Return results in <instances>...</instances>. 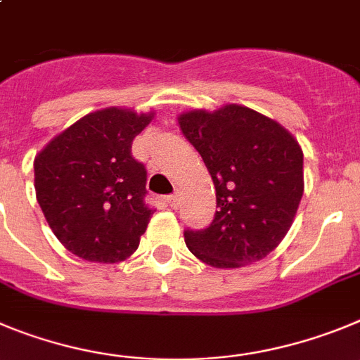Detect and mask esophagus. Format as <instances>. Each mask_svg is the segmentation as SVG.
<instances>
[{
  "instance_id": "1",
  "label": "esophagus",
  "mask_w": 360,
  "mask_h": 360,
  "mask_svg": "<svg viewBox=\"0 0 360 360\" xmlns=\"http://www.w3.org/2000/svg\"><path fill=\"white\" fill-rule=\"evenodd\" d=\"M167 200H168V204H170V208L177 210V208H179V200H181L179 192L174 193V195H168V197H167Z\"/></svg>"
}]
</instances>
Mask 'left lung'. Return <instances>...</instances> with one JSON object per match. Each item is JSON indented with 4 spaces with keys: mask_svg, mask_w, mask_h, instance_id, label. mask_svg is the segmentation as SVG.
<instances>
[{
    "mask_svg": "<svg viewBox=\"0 0 360 360\" xmlns=\"http://www.w3.org/2000/svg\"><path fill=\"white\" fill-rule=\"evenodd\" d=\"M183 136L208 168L217 192L215 219L184 231L188 249L217 269L265 258L290 229L303 197V150L276 120L226 103L177 116Z\"/></svg>",
    "mask_w": 360,
    "mask_h": 360,
    "instance_id": "8db88e82",
    "label": "left lung"
}]
</instances>
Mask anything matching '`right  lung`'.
I'll use <instances>...</instances> for the list:
<instances>
[{
  "label": "right lung",
  "mask_w": 360,
  "mask_h": 360,
  "mask_svg": "<svg viewBox=\"0 0 360 360\" xmlns=\"http://www.w3.org/2000/svg\"><path fill=\"white\" fill-rule=\"evenodd\" d=\"M154 112L105 108L57 134L34 160L35 195L48 226L70 252L87 262H124L140 245L152 210L147 170L132 140Z\"/></svg>",
  "instance_id": "1"
}]
</instances>
